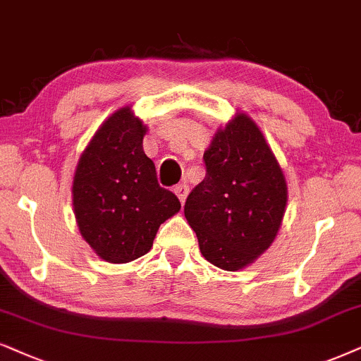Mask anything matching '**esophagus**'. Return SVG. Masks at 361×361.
I'll return each instance as SVG.
<instances>
[{
  "label": "esophagus",
  "mask_w": 361,
  "mask_h": 361,
  "mask_svg": "<svg viewBox=\"0 0 361 361\" xmlns=\"http://www.w3.org/2000/svg\"><path fill=\"white\" fill-rule=\"evenodd\" d=\"M175 193H176L178 198H180L181 204H183L185 200H186V196H188V193H190V188L186 185H178L176 188H175Z\"/></svg>",
  "instance_id": "34e87169"
}]
</instances>
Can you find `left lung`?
<instances>
[{
	"instance_id": "left-lung-1",
	"label": "left lung",
	"mask_w": 361,
	"mask_h": 361,
	"mask_svg": "<svg viewBox=\"0 0 361 361\" xmlns=\"http://www.w3.org/2000/svg\"><path fill=\"white\" fill-rule=\"evenodd\" d=\"M203 161L207 175L186 198L185 216L203 257L236 271L275 240L286 207L285 176L259 128L243 113L216 131Z\"/></svg>"
}]
</instances>
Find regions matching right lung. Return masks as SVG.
Here are the masks:
<instances>
[{
  "mask_svg": "<svg viewBox=\"0 0 361 361\" xmlns=\"http://www.w3.org/2000/svg\"><path fill=\"white\" fill-rule=\"evenodd\" d=\"M147 126L130 108L113 113L81 154L73 207L83 238L99 258L128 263L147 255L161 223L180 212L175 193L161 188L143 152Z\"/></svg>",
  "mask_w": 361,
  "mask_h": 361,
  "instance_id": "1",
  "label": "right lung"
}]
</instances>
